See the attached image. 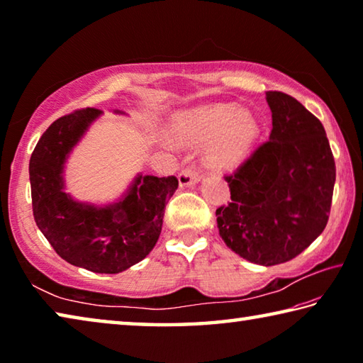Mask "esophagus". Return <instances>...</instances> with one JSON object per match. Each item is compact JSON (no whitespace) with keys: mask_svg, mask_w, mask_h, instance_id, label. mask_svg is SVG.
<instances>
[{"mask_svg":"<svg viewBox=\"0 0 363 363\" xmlns=\"http://www.w3.org/2000/svg\"><path fill=\"white\" fill-rule=\"evenodd\" d=\"M177 179H179L181 187H189V186H194V184L199 182L201 179V174H200V171L195 169L194 167H186L179 171Z\"/></svg>","mask_w":363,"mask_h":363,"instance_id":"34e87169","label":"esophagus"}]
</instances>
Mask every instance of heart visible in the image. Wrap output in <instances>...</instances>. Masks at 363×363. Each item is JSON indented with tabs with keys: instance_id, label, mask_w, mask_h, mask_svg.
<instances>
[{
	"instance_id": "1",
	"label": "heart",
	"mask_w": 363,
	"mask_h": 363,
	"mask_svg": "<svg viewBox=\"0 0 363 363\" xmlns=\"http://www.w3.org/2000/svg\"><path fill=\"white\" fill-rule=\"evenodd\" d=\"M171 133L179 140H211L206 158L216 168H233L242 163L259 136V123L248 110L233 104H214L176 115Z\"/></svg>"
}]
</instances>
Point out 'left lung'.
Listing matches in <instances>:
<instances>
[{"label":"left lung","instance_id":"1","mask_svg":"<svg viewBox=\"0 0 363 363\" xmlns=\"http://www.w3.org/2000/svg\"><path fill=\"white\" fill-rule=\"evenodd\" d=\"M272 131L232 174L219 235L243 259L275 266L296 257L328 223L335 158L320 120L280 91H267Z\"/></svg>","mask_w":363,"mask_h":363}]
</instances>
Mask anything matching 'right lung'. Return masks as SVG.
<instances>
[{"label": "right lung", "mask_w": 363, "mask_h": 363, "mask_svg": "<svg viewBox=\"0 0 363 363\" xmlns=\"http://www.w3.org/2000/svg\"><path fill=\"white\" fill-rule=\"evenodd\" d=\"M99 108L64 115L43 133L30 157L33 218L54 251L77 267L118 274L150 253L162 232L164 208L177 189L174 176L138 174L120 201L94 206L64 192V164Z\"/></svg>", "instance_id": "1"}]
</instances>
